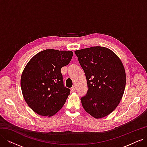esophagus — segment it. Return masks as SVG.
Listing matches in <instances>:
<instances>
[{
	"label": "esophagus",
	"mask_w": 147,
	"mask_h": 147,
	"mask_svg": "<svg viewBox=\"0 0 147 147\" xmlns=\"http://www.w3.org/2000/svg\"><path fill=\"white\" fill-rule=\"evenodd\" d=\"M75 90H76V88H75V86H72V88H71V90H72V91H75Z\"/></svg>",
	"instance_id": "esophagus-1"
}]
</instances>
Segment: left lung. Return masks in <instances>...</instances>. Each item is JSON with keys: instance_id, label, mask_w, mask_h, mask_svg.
<instances>
[{"instance_id": "8db88e82", "label": "left lung", "mask_w": 147, "mask_h": 147, "mask_svg": "<svg viewBox=\"0 0 147 147\" xmlns=\"http://www.w3.org/2000/svg\"><path fill=\"white\" fill-rule=\"evenodd\" d=\"M86 75L88 90L81 98L84 110L99 119L117 107L126 86V72L119 57L110 49L93 47L75 51Z\"/></svg>"}]
</instances>
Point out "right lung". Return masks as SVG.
I'll return each mask as SVG.
<instances>
[{
    "label": "right lung",
    "mask_w": 147,
    "mask_h": 147,
    "mask_svg": "<svg viewBox=\"0 0 147 147\" xmlns=\"http://www.w3.org/2000/svg\"><path fill=\"white\" fill-rule=\"evenodd\" d=\"M71 51L45 50L34 56L26 64L21 77L24 99L34 112L51 117L64 105L70 90L64 86L61 69L68 65Z\"/></svg>",
    "instance_id": "add662e5"
}]
</instances>
